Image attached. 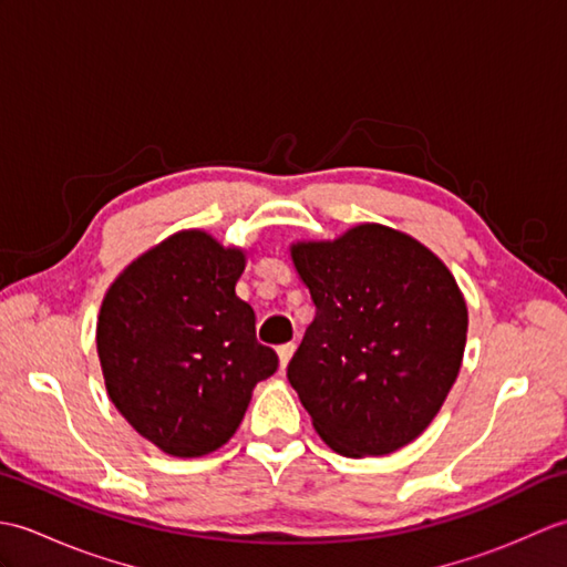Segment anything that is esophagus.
I'll list each match as a JSON object with an SVG mask.
<instances>
[{"instance_id": "esophagus-1", "label": "esophagus", "mask_w": 567, "mask_h": 567, "mask_svg": "<svg viewBox=\"0 0 567 567\" xmlns=\"http://www.w3.org/2000/svg\"><path fill=\"white\" fill-rule=\"evenodd\" d=\"M292 353H295V343H282L280 348H277V355H280V368H287Z\"/></svg>"}]
</instances>
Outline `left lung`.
Masks as SVG:
<instances>
[{"label":"left lung","instance_id":"left-lung-1","mask_svg":"<svg viewBox=\"0 0 567 567\" xmlns=\"http://www.w3.org/2000/svg\"><path fill=\"white\" fill-rule=\"evenodd\" d=\"M317 317L287 378L319 436L341 455H388L439 414L463 363L467 307L419 240L360 224L292 246Z\"/></svg>","mask_w":567,"mask_h":567}]
</instances>
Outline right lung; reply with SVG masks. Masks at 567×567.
Listing matches in <instances>:
<instances>
[{
  "instance_id": "1",
  "label": "right lung",
  "mask_w": 567,
  "mask_h": 567,
  "mask_svg": "<svg viewBox=\"0 0 567 567\" xmlns=\"http://www.w3.org/2000/svg\"><path fill=\"white\" fill-rule=\"evenodd\" d=\"M244 268L238 248L183 231L131 262L104 297L97 353L106 392L167 455L221 449L252 388L277 370L250 305L236 297Z\"/></svg>"
}]
</instances>
